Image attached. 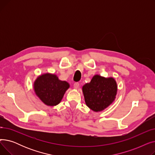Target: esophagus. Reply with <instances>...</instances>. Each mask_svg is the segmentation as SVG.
<instances>
[{"label":"esophagus","mask_w":155,"mask_h":155,"mask_svg":"<svg viewBox=\"0 0 155 155\" xmlns=\"http://www.w3.org/2000/svg\"><path fill=\"white\" fill-rule=\"evenodd\" d=\"M79 85H80L79 83L76 82V83H75L74 84H73V88H74L75 89H77L79 87Z\"/></svg>","instance_id":"esophagus-1"}]
</instances>
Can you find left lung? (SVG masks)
Segmentation results:
<instances>
[{
    "instance_id": "1",
    "label": "left lung",
    "mask_w": 155,
    "mask_h": 155,
    "mask_svg": "<svg viewBox=\"0 0 155 155\" xmlns=\"http://www.w3.org/2000/svg\"><path fill=\"white\" fill-rule=\"evenodd\" d=\"M117 91L114 78L99 75H94L91 82L82 87L85 104L94 112H100L109 107L114 101Z\"/></svg>"
}]
</instances>
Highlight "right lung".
<instances>
[{
    "label": "right lung",
    "mask_w": 155,
    "mask_h": 155,
    "mask_svg": "<svg viewBox=\"0 0 155 155\" xmlns=\"http://www.w3.org/2000/svg\"><path fill=\"white\" fill-rule=\"evenodd\" d=\"M69 87L66 81H61L56 75L49 73L39 76L34 83L36 95L49 106L58 105Z\"/></svg>",
    "instance_id": "add662e5"
}]
</instances>
